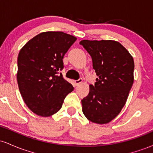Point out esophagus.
I'll return each instance as SVG.
<instances>
[{
  "label": "esophagus",
  "mask_w": 153,
  "mask_h": 153,
  "mask_svg": "<svg viewBox=\"0 0 153 153\" xmlns=\"http://www.w3.org/2000/svg\"><path fill=\"white\" fill-rule=\"evenodd\" d=\"M82 82V78H79V79H78V80H75V84L76 85H78L79 84H80V82Z\"/></svg>",
  "instance_id": "esophagus-1"
}]
</instances>
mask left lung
Listing matches in <instances>:
<instances>
[{
    "instance_id": "obj_1",
    "label": "left lung",
    "mask_w": 153,
    "mask_h": 153,
    "mask_svg": "<svg viewBox=\"0 0 153 153\" xmlns=\"http://www.w3.org/2000/svg\"><path fill=\"white\" fill-rule=\"evenodd\" d=\"M98 78L81 100L82 113L91 122L107 124L120 113L134 82V63L129 52L114 40H82Z\"/></svg>"
}]
</instances>
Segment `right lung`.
<instances>
[{"label":"right lung","mask_w":153,"mask_h":153,"mask_svg":"<svg viewBox=\"0 0 153 153\" xmlns=\"http://www.w3.org/2000/svg\"><path fill=\"white\" fill-rule=\"evenodd\" d=\"M76 39L62 31H46L29 40L19 52V88L26 106L36 114L47 117L57 113L74 90L60 71L65 54Z\"/></svg>","instance_id":"obj_1"}]
</instances>
